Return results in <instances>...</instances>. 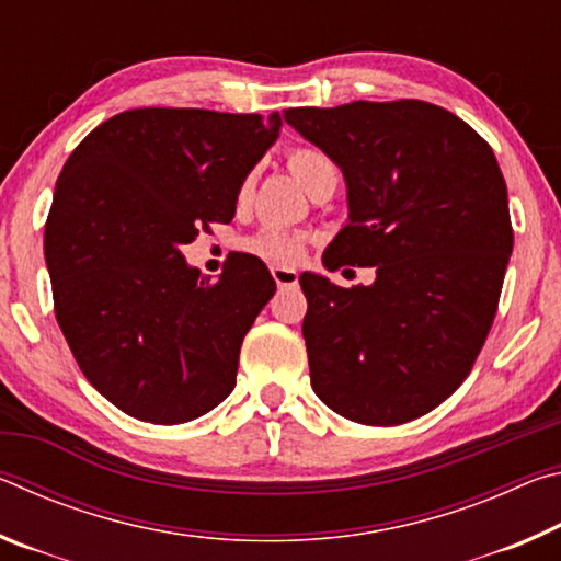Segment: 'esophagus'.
I'll use <instances>...</instances> for the list:
<instances>
[{
	"mask_svg": "<svg viewBox=\"0 0 561 561\" xmlns=\"http://www.w3.org/2000/svg\"><path fill=\"white\" fill-rule=\"evenodd\" d=\"M272 277H274V282H277L279 289L294 287V284L299 282L297 270H291V267H272Z\"/></svg>",
	"mask_w": 561,
	"mask_h": 561,
	"instance_id": "obj_1",
	"label": "esophagus"
}]
</instances>
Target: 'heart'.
I'll use <instances>...</instances> for the list:
<instances>
[{
  "label": "heart",
  "mask_w": 561,
  "mask_h": 561,
  "mask_svg": "<svg viewBox=\"0 0 561 561\" xmlns=\"http://www.w3.org/2000/svg\"><path fill=\"white\" fill-rule=\"evenodd\" d=\"M287 163L299 183L307 187V193L319 183V180H324L327 175H336L334 163L317 148H294ZM250 190L252 180L247 178L240 187V201L250 195ZM250 250L267 262L291 264L301 257L304 237L289 230H279V227H270V230H262L257 237H252Z\"/></svg>",
  "instance_id": "1"
}]
</instances>
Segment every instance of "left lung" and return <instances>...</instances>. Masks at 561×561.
<instances>
[{
  "mask_svg": "<svg viewBox=\"0 0 561 561\" xmlns=\"http://www.w3.org/2000/svg\"><path fill=\"white\" fill-rule=\"evenodd\" d=\"M284 121L346 183L348 217L324 267H376L354 289L299 277L311 388L364 425L421 417L465 381L497 311L512 225L495 153L425 101L289 108Z\"/></svg>",
  "mask_w": 561,
  "mask_h": 561,
  "instance_id": "8db88e82",
  "label": "left lung"
}]
</instances>
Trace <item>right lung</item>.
<instances>
[{
  "label": "right lung",
  "instance_id": "1",
  "mask_svg": "<svg viewBox=\"0 0 561 561\" xmlns=\"http://www.w3.org/2000/svg\"><path fill=\"white\" fill-rule=\"evenodd\" d=\"M279 130L277 111L133 108L66 160L44 230L56 319L123 413L175 425L232 393L242 339L277 284L252 254L213 282L180 250L201 225L232 222Z\"/></svg>",
  "mask_w": 561,
  "mask_h": 561
}]
</instances>
